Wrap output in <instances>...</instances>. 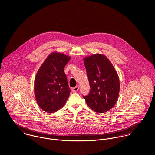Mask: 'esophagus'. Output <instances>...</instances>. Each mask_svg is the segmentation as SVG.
Listing matches in <instances>:
<instances>
[{"instance_id": "1", "label": "esophagus", "mask_w": 155, "mask_h": 155, "mask_svg": "<svg viewBox=\"0 0 155 155\" xmlns=\"http://www.w3.org/2000/svg\"><path fill=\"white\" fill-rule=\"evenodd\" d=\"M79 89V87L77 86V87H74V88H72V91H73V92H76V91H78Z\"/></svg>"}]
</instances>
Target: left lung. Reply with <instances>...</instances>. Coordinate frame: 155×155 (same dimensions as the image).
Wrapping results in <instances>:
<instances>
[{
  "mask_svg": "<svg viewBox=\"0 0 155 155\" xmlns=\"http://www.w3.org/2000/svg\"><path fill=\"white\" fill-rule=\"evenodd\" d=\"M90 91L83 96L89 107L97 113H104L115 105L119 94L118 74L109 60L96 54L84 58Z\"/></svg>",
  "mask_w": 155,
  "mask_h": 155,
  "instance_id": "obj_1",
  "label": "left lung"
}]
</instances>
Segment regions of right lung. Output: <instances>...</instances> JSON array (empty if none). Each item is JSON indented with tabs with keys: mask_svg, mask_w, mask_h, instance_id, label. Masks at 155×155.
<instances>
[{
	"mask_svg": "<svg viewBox=\"0 0 155 155\" xmlns=\"http://www.w3.org/2000/svg\"><path fill=\"white\" fill-rule=\"evenodd\" d=\"M70 57L52 52L39 68L35 79L37 103L45 111L54 113L64 106L69 97V88L64 67Z\"/></svg>",
	"mask_w": 155,
	"mask_h": 155,
	"instance_id": "obj_1",
	"label": "right lung"
}]
</instances>
